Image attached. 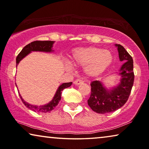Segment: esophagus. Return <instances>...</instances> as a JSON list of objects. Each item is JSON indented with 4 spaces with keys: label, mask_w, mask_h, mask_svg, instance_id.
<instances>
[{
    "label": "esophagus",
    "mask_w": 149,
    "mask_h": 149,
    "mask_svg": "<svg viewBox=\"0 0 149 149\" xmlns=\"http://www.w3.org/2000/svg\"><path fill=\"white\" fill-rule=\"evenodd\" d=\"M74 85H78L81 84V83H83V81L80 80V79H77V80H75L74 81Z\"/></svg>",
    "instance_id": "34e87169"
}]
</instances>
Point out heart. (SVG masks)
Segmentation results:
<instances>
[{
    "instance_id": "1",
    "label": "heart",
    "mask_w": 149,
    "mask_h": 149,
    "mask_svg": "<svg viewBox=\"0 0 149 149\" xmlns=\"http://www.w3.org/2000/svg\"><path fill=\"white\" fill-rule=\"evenodd\" d=\"M71 61L75 66H84L85 74L93 78L101 75L111 66L113 62V56L109 50L88 47L73 50ZM66 66L70 68V63H67Z\"/></svg>"
}]
</instances>
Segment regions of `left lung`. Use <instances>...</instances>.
I'll return each instance as SVG.
<instances>
[{
	"label": "left lung",
	"instance_id": "obj_1",
	"mask_svg": "<svg viewBox=\"0 0 149 149\" xmlns=\"http://www.w3.org/2000/svg\"><path fill=\"white\" fill-rule=\"evenodd\" d=\"M117 47L120 61L125 63L120 69L121 82L113 89H108L99 81L91 83V95L87 103L97 113L104 114L115 111L126 103L129 98L134 81L133 59L121 45Z\"/></svg>",
	"mask_w": 149,
	"mask_h": 149
}]
</instances>
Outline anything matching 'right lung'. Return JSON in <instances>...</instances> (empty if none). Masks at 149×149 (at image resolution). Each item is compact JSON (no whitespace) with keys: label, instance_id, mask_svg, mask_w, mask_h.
Here are the masks:
<instances>
[{"label":"right lung","instance_id":"1","mask_svg":"<svg viewBox=\"0 0 149 149\" xmlns=\"http://www.w3.org/2000/svg\"><path fill=\"white\" fill-rule=\"evenodd\" d=\"M54 43V41H52V40H36V41H33L30 43L28 44L24 47L22 49L21 52L18 54V56L16 58V65L19 64V62L23 59L24 57L27 56L28 54H30L31 52H52L53 44ZM72 82L70 83H62V85H60L58 87V90H57L56 94H55L54 98L49 103L45 105L40 106V107H37V106L31 105L30 104L26 102L25 101L22 99V97L19 94V96L21 97V100L22 102L24 104V105L26 107L30 109L32 111L34 112H38V113H48V112L52 111L54 108L58 104L59 102L61 100V96H62V91L64 90V89L67 88V87H70L72 85ZM16 85V84H15Z\"/></svg>","mask_w":149,"mask_h":149}]
</instances>
